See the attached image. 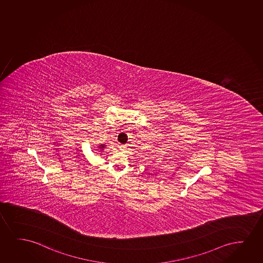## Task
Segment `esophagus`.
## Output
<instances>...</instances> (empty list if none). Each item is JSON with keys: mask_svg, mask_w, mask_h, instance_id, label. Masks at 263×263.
<instances>
[{"mask_svg": "<svg viewBox=\"0 0 263 263\" xmlns=\"http://www.w3.org/2000/svg\"><path fill=\"white\" fill-rule=\"evenodd\" d=\"M127 146L126 145H120L119 149L122 151V152H124L125 150H126Z\"/></svg>", "mask_w": 263, "mask_h": 263, "instance_id": "esophagus-1", "label": "esophagus"}]
</instances>
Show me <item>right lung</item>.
Returning <instances> with one entry per match:
<instances>
[{"mask_svg": "<svg viewBox=\"0 0 263 263\" xmlns=\"http://www.w3.org/2000/svg\"><path fill=\"white\" fill-rule=\"evenodd\" d=\"M105 147H106V145H105V144H100V145L98 146V148H99V152H101L102 150H104Z\"/></svg>", "mask_w": 263, "mask_h": 263, "instance_id": "add662e5", "label": "right lung"}]
</instances>
